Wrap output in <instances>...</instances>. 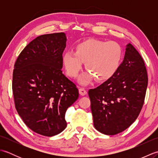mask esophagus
Here are the masks:
<instances>
[{"instance_id":"1","label":"esophagus","mask_w":158,"mask_h":158,"mask_svg":"<svg viewBox=\"0 0 158 158\" xmlns=\"http://www.w3.org/2000/svg\"><path fill=\"white\" fill-rule=\"evenodd\" d=\"M79 92L80 94H81V96H85V94H87V91L84 89V88H79Z\"/></svg>"}]
</instances>
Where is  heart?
<instances>
[{
    "mask_svg": "<svg viewBox=\"0 0 158 158\" xmlns=\"http://www.w3.org/2000/svg\"><path fill=\"white\" fill-rule=\"evenodd\" d=\"M123 59V49L118 43L89 39L79 43L75 52L63 54L62 61L67 75L75 78L85 63L89 71L79 77V81L86 85L96 78L105 81L111 78L119 70Z\"/></svg>",
    "mask_w": 158,
    "mask_h": 158,
    "instance_id": "obj_1",
    "label": "heart"
}]
</instances>
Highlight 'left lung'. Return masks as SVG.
Segmentation results:
<instances>
[{
  "label": "left lung",
  "instance_id": "8db88e82",
  "mask_svg": "<svg viewBox=\"0 0 158 158\" xmlns=\"http://www.w3.org/2000/svg\"><path fill=\"white\" fill-rule=\"evenodd\" d=\"M147 84L144 60L128 43L115 75L88 92L95 128L104 135H115L132 125L141 110Z\"/></svg>",
  "mask_w": 158,
  "mask_h": 158
}]
</instances>
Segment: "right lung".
<instances>
[{
    "instance_id": "add662e5",
    "label": "right lung",
    "mask_w": 158,
    "mask_h": 158,
    "mask_svg": "<svg viewBox=\"0 0 158 158\" xmlns=\"http://www.w3.org/2000/svg\"><path fill=\"white\" fill-rule=\"evenodd\" d=\"M65 33L41 35L20 53L14 65L12 89L15 109L24 123L45 136L66 127L67 109L79 97L75 83L62 71Z\"/></svg>"
}]
</instances>
